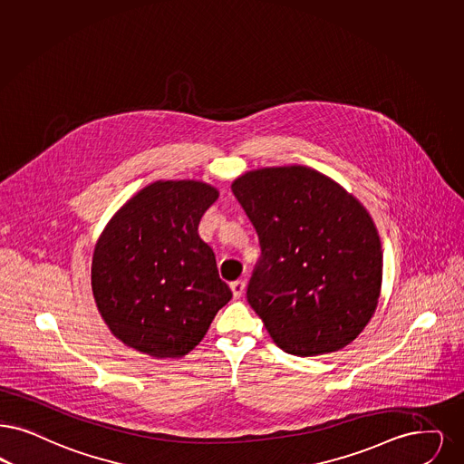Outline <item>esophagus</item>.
Wrapping results in <instances>:
<instances>
[{
  "label": "esophagus",
  "mask_w": 464,
  "mask_h": 464,
  "mask_svg": "<svg viewBox=\"0 0 464 464\" xmlns=\"http://www.w3.org/2000/svg\"><path fill=\"white\" fill-rule=\"evenodd\" d=\"M231 290H233V297L240 298L245 292V281L243 279H237L231 283Z\"/></svg>",
  "instance_id": "34e87169"
}]
</instances>
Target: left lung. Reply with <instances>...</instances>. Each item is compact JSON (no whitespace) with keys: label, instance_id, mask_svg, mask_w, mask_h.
<instances>
[{"label":"left lung","instance_id":"8db88e82","mask_svg":"<svg viewBox=\"0 0 464 464\" xmlns=\"http://www.w3.org/2000/svg\"><path fill=\"white\" fill-rule=\"evenodd\" d=\"M231 189L259 237L246 300L275 343L298 357L349 345L374 314L383 275L366 208L302 166L252 170Z\"/></svg>","mask_w":464,"mask_h":464}]
</instances>
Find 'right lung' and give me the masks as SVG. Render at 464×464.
<instances>
[{
  "instance_id": "right-lung-1",
  "label": "right lung",
  "mask_w": 464,
  "mask_h": 464,
  "mask_svg": "<svg viewBox=\"0 0 464 464\" xmlns=\"http://www.w3.org/2000/svg\"><path fill=\"white\" fill-rule=\"evenodd\" d=\"M218 197L200 181H159L105 227L94 248L92 286L103 321L128 347L181 357L233 297L212 248L198 237Z\"/></svg>"
}]
</instances>
